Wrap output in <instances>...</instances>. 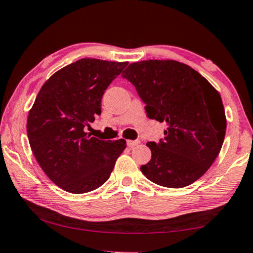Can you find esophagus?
<instances>
[{"label":"esophagus","instance_id":"1","mask_svg":"<svg viewBox=\"0 0 253 253\" xmlns=\"http://www.w3.org/2000/svg\"><path fill=\"white\" fill-rule=\"evenodd\" d=\"M139 144V141H127V145H128V147L129 148H134L136 145H138Z\"/></svg>","mask_w":253,"mask_h":253}]
</instances>
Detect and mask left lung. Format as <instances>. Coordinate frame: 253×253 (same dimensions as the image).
Segmentation results:
<instances>
[{"instance_id": "obj_1", "label": "left lung", "mask_w": 253, "mask_h": 253, "mask_svg": "<svg viewBox=\"0 0 253 253\" xmlns=\"http://www.w3.org/2000/svg\"><path fill=\"white\" fill-rule=\"evenodd\" d=\"M145 102L150 119L167 123L164 138L148 142L141 171L159 186L183 188L210 169L222 148L226 117L218 91L186 64L172 59L131 63L123 72Z\"/></svg>"}]
</instances>
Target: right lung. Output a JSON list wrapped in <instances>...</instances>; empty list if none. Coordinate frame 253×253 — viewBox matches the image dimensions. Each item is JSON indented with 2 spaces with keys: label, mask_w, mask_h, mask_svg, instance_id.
<instances>
[{
  "label": "right lung",
  "mask_w": 253,
  "mask_h": 253,
  "mask_svg": "<svg viewBox=\"0 0 253 253\" xmlns=\"http://www.w3.org/2000/svg\"><path fill=\"white\" fill-rule=\"evenodd\" d=\"M127 62L82 58L50 76L27 120L30 147L46 175L63 190L84 194L109 179L125 139L90 137L84 127L101 114L108 85Z\"/></svg>",
  "instance_id": "right-lung-1"
}]
</instances>
